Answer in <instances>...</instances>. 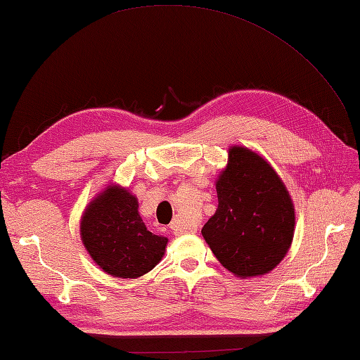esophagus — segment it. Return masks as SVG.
<instances>
[{"label": "esophagus", "instance_id": "esophagus-1", "mask_svg": "<svg viewBox=\"0 0 360 360\" xmlns=\"http://www.w3.org/2000/svg\"><path fill=\"white\" fill-rule=\"evenodd\" d=\"M170 229H172V233H173V235H176V236H179V235H186V233H193V231H195V229L182 227V225H179L178 222H173Z\"/></svg>", "mask_w": 360, "mask_h": 360}]
</instances>
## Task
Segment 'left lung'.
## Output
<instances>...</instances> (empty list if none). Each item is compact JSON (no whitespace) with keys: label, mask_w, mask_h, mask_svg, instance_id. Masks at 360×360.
I'll return each mask as SVG.
<instances>
[{"label":"left lung","mask_w":360,"mask_h":360,"mask_svg":"<svg viewBox=\"0 0 360 360\" xmlns=\"http://www.w3.org/2000/svg\"><path fill=\"white\" fill-rule=\"evenodd\" d=\"M216 193L218 208L200 231L213 255L240 279L274 270L293 242L296 214L271 164L248 147H229Z\"/></svg>","instance_id":"obj_1"}]
</instances>
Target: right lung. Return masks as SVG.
<instances>
[{
    "instance_id": "add662e5",
    "label": "right lung",
    "mask_w": 360,
    "mask_h": 360,
    "mask_svg": "<svg viewBox=\"0 0 360 360\" xmlns=\"http://www.w3.org/2000/svg\"><path fill=\"white\" fill-rule=\"evenodd\" d=\"M138 198L108 184L86 205L79 235L87 253L104 273L136 279L161 262L167 239L148 231L138 212Z\"/></svg>"
}]
</instances>
